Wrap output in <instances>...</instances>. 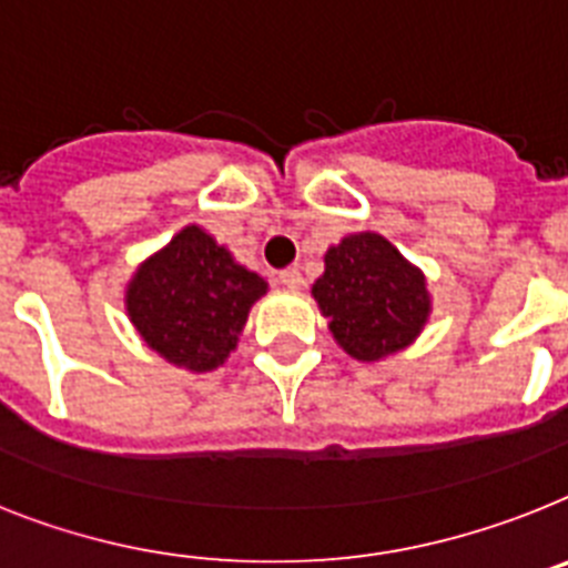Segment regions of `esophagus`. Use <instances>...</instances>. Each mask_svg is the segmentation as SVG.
<instances>
[{"label": "esophagus", "instance_id": "1", "mask_svg": "<svg viewBox=\"0 0 568 568\" xmlns=\"http://www.w3.org/2000/svg\"><path fill=\"white\" fill-rule=\"evenodd\" d=\"M276 280H280V285H285V288H292V292H300V288H303V283H306V280H303V274H300V268L280 271V276H276Z\"/></svg>", "mask_w": 568, "mask_h": 568}]
</instances>
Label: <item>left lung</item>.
<instances>
[{
    "label": "left lung",
    "mask_w": 568,
    "mask_h": 568,
    "mask_svg": "<svg viewBox=\"0 0 568 568\" xmlns=\"http://www.w3.org/2000/svg\"><path fill=\"white\" fill-rule=\"evenodd\" d=\"M312 294L337 346L355 361H381L422 335L430 317L424 274L381 233H349L323 256Z\"/></svg>",
    "instance_id": "left-lung-1"
}]
</instances>
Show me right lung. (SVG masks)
<instances>
[{"label":"right lung","instance_id":"add662e5","mask_svg":"<svg viewBox=\"0 0 568 568\" xmlns=\"http://www.w3.org/2000/svg\"><path fill=\"white\" fill-rule=\"evenodd\" d=\"M265 292L260 274L211 233L187 225L138 265L126 285V314L166 364L211 373L236 349L247 312Z\"/></svg>","mask_w":568,"mask_h":568}]
</instances>
